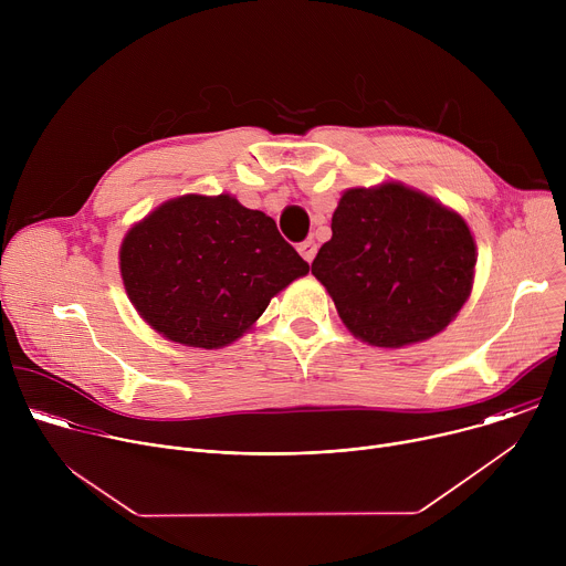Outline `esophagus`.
Instances as JSON below:
<instances>
[{"instance_id": "esophagus-1", "label": "esophagus", "mask_w": 566, "mask_h": 566, "mask_svg": "<svg viewBox=\"0 0 566 566\" xmlns=\"http://www.w3.org/2000/svg\"><path fill=\"white\" fill-rule=\"evenodd\" d=\"M297 251H300V255L311 264V262H313V258H315V253H317V247H315V241H313V239H304L302 244L297 247Z\"/></svg>"}]
</instances>
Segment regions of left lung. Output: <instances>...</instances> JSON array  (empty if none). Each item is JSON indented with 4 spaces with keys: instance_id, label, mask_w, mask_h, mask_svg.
<instances>
[{
    "instance_id": "obj_1",
    "label": "left lung",
    "mask_w": 566,
    "mask_h": 566,
    "mask_svg": "<svg viewBox=\"0 0 566 566\" xmlns=\"http://www.w3.org/2000/svg\"><path fill=\"white\" fill-rule=\"evenodd\" d=\"M332 230L311 273L349 332L374 347L432 338L470 295L476 258L465 221L417 190H347Z\"/></svg>"
}]
</instances>
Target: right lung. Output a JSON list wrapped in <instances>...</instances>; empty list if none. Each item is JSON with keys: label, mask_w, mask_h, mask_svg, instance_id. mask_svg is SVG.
<instances>
[{"label": "right lung", "mask_w": 566, "mask_h": 566, "mask_svg": "<svg viewBox=\"0 0 566 566\" xmlns=\"http://www.w3.org/2000/svg\"><path fill=\"white\" fill-rule=\"evenodd\" d=\"M308 264L275 221L228 195L172 199L136 223L120 275L145 322L166 338L217 349L244 334Z\"/></svg>", "instance_id": "obj_1"}]
</instances>
